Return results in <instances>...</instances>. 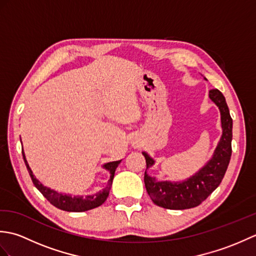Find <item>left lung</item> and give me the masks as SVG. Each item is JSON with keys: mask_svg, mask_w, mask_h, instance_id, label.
<instances>
[{"mask_svg": "<svg viewBox=\"0 0 256 256\" xmlns=\"http://www.w3.org/2000/svg\"><path fill=\"white\" fill-rule=\"evenodd\" d=\"M206 79V78H204ZM209 98L219 108L222 136L212 158L194 176L182 182H157L145 172V188L152 201L165 209L184 210L199 206L214 192L224 177L232 153V118L226 98L218 89L209 91ZM146 168L154 165V160L143 152Z\"/></svg>", "mask_w": 256, "mask_h": 256, "instance_id": "1", "label": "left lung"}]
</instances>
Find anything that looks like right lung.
I'll return each instance as SVG.
<instances>
[{
	"label": "right lung",
	"instance_id": "1",
	"mask_svg": "<svg viewBox=\"0 0 256 256\" xmlns=\"http://www.w3.org/2000/svg\"><path fill=\"white\" fill-rule=\"evenodd\" d=\"M23 153V158L25 162V165L27 167V170L30 172V176L32 180V184H35V187L40 190L42 192V194L50 201V202L55 206L56 208L64 210V211H69V212H82V211H86V210H91L94 209L96 206H101L104 201L106 200L108 192H110V189L112 186V182L114 178V172H116V167L118 166L121 160H116V162H106V164L103 165V168L110 172V179H108V184L106 188H103L101 192H99L98 194H89L86 196V197H72L70 194H59L55 190H52L50 188L45 187L44 184H40V180H37L35 178V176L32 175V172L30 170V167L28 165V162L26 160V157L24 152Z\"/></svg>",
	"mask_w": 256,
	"mask_h": 256
}]
</instances>
